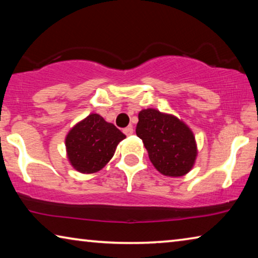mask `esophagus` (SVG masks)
<instances>
[{"label":"esophagus","instance_id":"esophagus-1","mask_svg":"<svg viewBox=\"0 0 258 258\" xmlns=\"http://www.w3.org/2000/svg\"><path fill=\"white\" fill-rule=\"evenodd\" d=\"M123 132L125 135H127V137H130V135L133 134V127L132 126H127V127L123 130Z\"/></svg>","mask_w":258,"mask_h":258}]
</instances>
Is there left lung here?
I'll list each match as a JSON object with an SVG mask.
<instances>
[{
	"mask_svg": "<svg viewBox=\"0 0 258 258\" xmlns=\"http://www.w3.org/2000/svg\"><path fill=\"white\" fill-rule=\"evenodd\" d=\"M137 135L149 159L163 175L178 177L189 173L198 155L194 132L184 121L154 108L139 112Z\"/></svg>",
	"mask_w": 258,
	"mask_h": 258,
	"instance_id": "obj_1",
	"label": "left lung"
}]
</instances>
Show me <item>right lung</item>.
<instances>
[{
  "instance_id": "1",
  "label": "right lung",
  "mask_w": 258,
  "mask_h": 258,
  "mask_svg": "<svg viewBox=\"0 0 258 258\" xmlns=\"http://www.w3.org/2000/svg\"><path fill=\"white\" fill-rule=\"evenodd\" d=\"M125 138V134L99 113H90L66 135L67 158L77 172L97 173L109 163L118 143Z\"/></svg>"
}]
</instances>
